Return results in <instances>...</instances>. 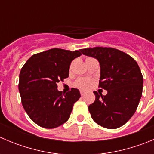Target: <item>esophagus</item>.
<instances>
[{
	"label": "esophagus",
	"mask_w": 154,
	"mask_h": 154,
	"mask_svg": "<svg viewBox=\"0 0 154 154\" xmlns=\"http://www.w3.org/2000/svg\"><path fill=\"white\" fill-rule=\"evenodd\" d=\"M80 94H81V95H82V96H83V95H84L85 94V91H80Z\"/></svg>",
	"instance_id": "1"
}]
</instances>
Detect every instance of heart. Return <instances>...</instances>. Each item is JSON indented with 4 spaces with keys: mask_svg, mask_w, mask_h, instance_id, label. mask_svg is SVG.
Wrapping results in <instances>:
<instances>
[{
    "mask_svg": "<svg viewBox=\"0 0 154 154\" xmlns=\"http://www.w3.org/2000/svg\"><path fill=\"white\" fill-rule=\"evenodd\" d=\"M93 81L87 78L79 79L75 82V86L82 90H87L91 87Z\"/></svg>",
    "mask_w": 154,
    "mask_h": 154,
    "instance_id": "1",
    "label": "heart"
}]
</instances>
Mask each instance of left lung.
<instances>
[{"label":"left lung","instance_id":"obj_1","mask_svg":"<svg viewBox=\"0 0 154 154\" xmlns=\"http://www.w3.org/2000/svg\"><path fill=\"white\" fill-rule=\"evenodd\" d=\"M81 52L99 61V87L107 91L105 96L94 91L95 100L88 106L91 118L104 128H119L134 115L141 97L143 76L137 62L112 48L96 47Z\"/></svg>","mask_w":154,"mask_h":154}]
</instances>
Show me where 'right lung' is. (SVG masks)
Segmentation results:
<instances>
[{"label":"right lung","mask_w":154,"mask_h":154,"mask_svg":"<svg viewBox=\"0 0 154 154\" xmlns=\"http://www.w3.org/2000/svg\"><path fill=\"white\" fill-rule=\"evenodd\" d=\"M81 55V51L52 48L32 55L21 69L19 91L22 104L39 126L57 128L69 118L80 92L72 88L63 93L57 90V83L68 78L70 63Z\"/></svg>","instance_id":"add662e5"}]
</instances>
